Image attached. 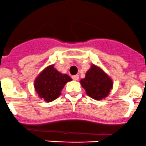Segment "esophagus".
I'll return each mask as SVG.
<instances>
[{
  "instance_id": "1",
  "label": "esophagus",
  "mask_w": 146,
  "mask_h": 146,
  "mask_svg": "<svg viewBox=\"0 0 146 146\" xmlns=\"http://www.w3.org/2000/svg\"><path fill=\"white\" fill-rule=\"evenodd\" d=\"M72 79H73V80L77 81V80H78V79H79V75H74V76H72Z\"/></svg>"
}]
</instances>
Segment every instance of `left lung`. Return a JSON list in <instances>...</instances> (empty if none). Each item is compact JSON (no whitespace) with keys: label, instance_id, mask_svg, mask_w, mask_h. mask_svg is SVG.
Returning <instances> with one entry per match:
<instances>
[{"label":"left lung","instance_id":"left-lung-1","mask_svg":"<svg viewBox=\"0 0 146 146\" xmlns=\"http://www.w3.org/2000/svg\"><path fill=\"white\" fill-rule=\"evenodd\" d=\"M88 96L96 100H101L108 95L113 82L108 76L100 67L91 66L86 73L85 78L80 81Z\"/></svg>","mask_w":146,"mask_h":146}]
</instances>
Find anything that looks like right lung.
<instances>
[{
	"label": "right lung",
	"instance_id": "obj_1",
	"mask_svg": "<svg viewBox=\"0 0 146 146\" xmlns=\"http://www.w3.org/2000/svg\"><path fill=\"white\" fill-rule=\"evenodd\" d=\"M67 74H62L53 65L46 67L35 81V88L38 96L45 101L52 102L61 94L64 84L71 81Z\"/></svg>",
	"mask_w": 146,
	"mask_h": 146
}]
</instances>
